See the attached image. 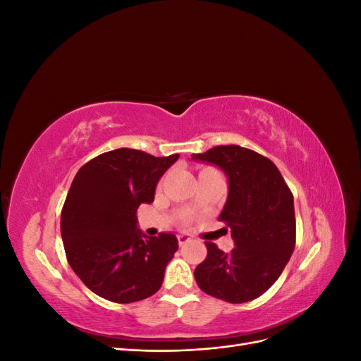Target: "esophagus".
<instances>
[{"mask_svg":"<svg viewBox=\"0 0 361 361\" xmlns=\"http://www.w3.org/2000/svg\"><path fill=\"white\" fill-rule=\"evenodd\" d=\"M191 241V236L188 235V233H180V235H178V243H179V245H183V244H187V243H190Z\"/></svg>","mask_w":361,"mask_h":361,"instance_id":"1","label":"esophagus"}]
</instances>
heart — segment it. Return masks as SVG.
I'll return each instance as SVG.
<instances>
[{"label":"heart","mask_w":361,"mask_h":361,"mask_svg":"<svg viewBox=\"0 0 361 361\" xmlns=\"http://www.w3.org/2000/svg\"><path fill=\"white\" fill-rule=\"evenodd\" d=\"M207 170H212V169H203L200 173H203V171H207Z\"/></svg>","instance_id":"heart-1"}]
</instances>
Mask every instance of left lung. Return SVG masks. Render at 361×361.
I'll list each match as a JSON object with an SVG mask.
<instances>
[{
  "label": "left lung",
  "mask_w": 361,
  "mask_h": 361,
  "mask_svg": "<svg viewBox=\"0 0 361 361\" xmlns=\"http://www.w3.org/2000/svg\"><path fill=\"white\" fill-rule=\"evenodd\" d=\"M192 159L220 167L228 179L227 202L218 220L231 228L235 248L224 253L204 243L207 256L195 268L199 288L239 304L265 293L295 248L293 195L271 159L241 146H216Z\"/></svg>",
  "instance_id": "1"
}]
</instances>
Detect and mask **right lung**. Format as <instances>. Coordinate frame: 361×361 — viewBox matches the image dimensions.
<instances>
[{
    "label": "right lung",
    "instance_id": "add662e5",
    "mask_svg": "<svg viewBox=\"0 0 361 361\" xmlns=\"http://www.w3.org/2000/svg\"><path fill=\"white\" fill-rule=\"evenodd\" d=\"M178 158L122 147L76 173L61 209V238L71 268L99 297L128 304L159 290L178 238L145 235L137 209L154 202L158 180Z\"/></svg>",
    "mask_w": 361,
    "mask_h": 361
}]
</instances>
